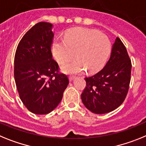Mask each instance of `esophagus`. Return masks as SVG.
Returning a JSON list of instances; mask_svg holds the SVG:
<instances>
[{"mask_svg": "<svg viewBox=\"0 0 146 146\" xmlns=\"http://www.w3.org/2000/svg\"><path fill=\"white\" fill-rule=\"evenodd\" d=\"M74 78H75L74 76H69V81H70V82H72V81H73Z\"/></svg>", "mask_w": 146, "mask_h": 146, "instance_id": "obj_1", "label": "esophagus"}]
</instances>
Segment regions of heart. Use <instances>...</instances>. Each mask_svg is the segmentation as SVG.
I'll use <instances>...</instances> for the list:
<instances>
[{"instance_id": "b5f03b06", "label": "heart", "mask_w": 146, "mask_h": 146, "mask_svg": "<svg viewBox=\"0 0 146 146\" xmlns=\"http://www.w3.org/2000/svg\"><path fill=\"white\" fill-rule=\"evenodd\" d=\"M111 43L106 35L89 29L71 30L64 41L54 40L52 52L59 64L77 59L61 68L65 73H78L87 70L95 73L103 68L111 53Z\"/></svg>"}]
</instances>
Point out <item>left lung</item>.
<instances>
[{
    "mask_svg": "<svg viewBox=\"0 0 146 146\" xmlns=\"http://www.w3.org/2000/svg\"><path fill=\"white\" fill-rule=\"evenodd\" d=\"M131 70L126 47L117 37L104 68L85 78L87 87L81 98L86 108L95 114H105L120 106L129 90Z\"/></svg>",
    "mask_w": 146,
    "mask_h": 146,
    "instance_id": "obj_1",
    "label": "left lung"
}]
</instances>
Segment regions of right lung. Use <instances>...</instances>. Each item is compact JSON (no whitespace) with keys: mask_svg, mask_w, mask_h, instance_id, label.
Masks as SVG:
<instances>
[{"mask_svg":"<svg viewBox=\"0 0 146 146\" xmlns=\"http://www.w3.org/2000/svg\"><path fill=\"white\" fill-rule=\"evenodd\" d=\"M54 26L41 22L26 33L15 56V80L20 99L32 113H50L62 99L69 84L59 73V65L50 50Z\"/></svg>","mask_w":146,"mask_h":146,"instance_id":"1","label":"right lung"}]
</instances>
